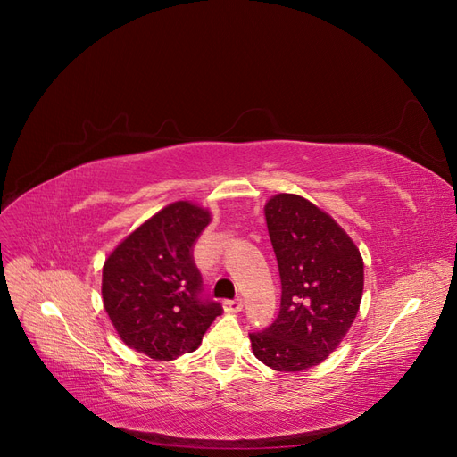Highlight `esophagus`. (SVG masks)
Here are the masks:
<instances>
[{"instance_id":"esophagus-1","label":"esophagus","mask_w":457,"mask_h":457,"mask_svg":"<svg viewBox=\"0 0 457 457\" xmlns=\"http://www.w3.org/2000/svg\"><path fill=\"white\" fill-rule=\"evenodd\" d=\"M244 309V301L242 299H227L223 301V311L225 312H240Z\"/></svg>"}]
</instances>
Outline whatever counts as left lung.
<instances>
[{"mask_svg": "<svg viewBox=\"0 0 457 457\" xmlns=\"http://www.w3.org/2000/svg\"><path fill=\"white\" fill-rule=\"evenodd\" d=\"M280 273V311L251 333L254 357L271 370L303 372L328 359L357 318L364 262L333 217L309 199L277 193L264 204Z\"/></svg>", "mask_w": 457, "mask_h": 457, "instance_id": "obj_1", "label": "left lung"}]
</instances>
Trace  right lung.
I'll return each mask as SVG.
<instances>
[{
    "mask_svg": "<svg viewBox=\"0 0 457 457\" xmlns=\"http://www.w3.org/2000/svg\"><path fill=\"white\" fill-rule=\"evenodd\" d=\"M212 221L208 208L177 201L129 232L105 258L102 301L120 340L154 361L197 350L221 305L203 301L191 247Z\"/></svg>",
    "mask_w": 457,
    "mask_h": 457,
    "instance_id": "obj_1",
    "label": "right lung"
}]
</instances>
